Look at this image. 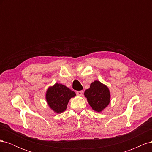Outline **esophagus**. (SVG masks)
<instances>
[{
    "label": "esophagus",
    "mask_w": 152,
    "mask_h": 152,
    "mask_svg": "<svg viewBox=\"0 0 152 152\" xmlns=\"http://www.w3.org/2000/svg\"><path fill=\"white\" fill-rule=\"evenodd\" d=\"M77 96H81L82 95V94H83V91H77Z\"/></svg>",
    "instance_id": "1"
}]
</instances>
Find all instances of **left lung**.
Masks as SVG:
<instances>
[{"mask_svg":"<svg viewBox=\"0 0 152 152\" xmlns=\"http://www.w3.org/2000/svg\"><path fill=\"white\" fill-rule=\"evenodd\" d=\"M84 96L92 109L97 112H102L110 102L109 88L99 80L92 82L89 88L85 91Z\"/></svg>","mask_w":152,"mask_h":152,"instance_id":"8db88e82","label":"left lung"}]
</instances>
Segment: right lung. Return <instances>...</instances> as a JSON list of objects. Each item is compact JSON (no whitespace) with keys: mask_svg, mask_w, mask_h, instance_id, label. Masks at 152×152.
<instances>
[{"mask_svg":"<svg viewBox=\"0 0 152 152\" xmlns=\"http://www.w3.org/2000/svg\"><path fill=\"white\" fill-rule=\"evenodd\" d=\"M75 96V92L65 85L56 83L48 87L45 93V99L53 112L61 113L65 111L69 101Z\"/></svg>","mask_w":152,"mask_h":152,"instance_id":"add662e5","label":"right lung"}]
</instances>
